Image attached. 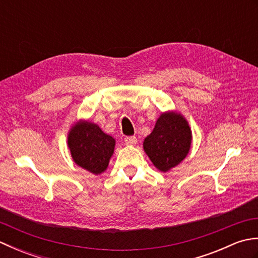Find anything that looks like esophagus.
Listing matches in <instances>:
<instances>
[{"label":"esophagus","instance_id":"1","mask_svg":"<svg viewBox=\"0 0 258 258\" xmlns=\"http://www.w3.org/2000/svg\"><path fill=\"white\" fill-rule=\"evenodd\" d=\"M124 141H125V144L130 146H134L136 143H138V139H136L135 136H127V138H125Z\"/></svg>","mask_w":258,"mask_h":258}]
</instances>
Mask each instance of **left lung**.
Listing matches in <instances>:
<instances>
[{
  "mask_svg": "<svg viewBox=\"0 0 258 258\" xmlns=\"http://www.w3.org/2000/svg\"><path fill=\"white\" fill-rule=\"evenodd\" d=\"M191 145V130L184 115L176 111L163 112L143 149L158 171L166 173L185 160Z\"/></svg>",
  "mask_w": 258,
  "mask_h": 258,
  "instance_id": "8db88e82",
  "label": "left lung"
}]
</instances>
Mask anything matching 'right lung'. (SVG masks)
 <instances>
[{"label":"right lung","mask_w":258,"mask_h":258,"mask_svg":"<svg viewBox=\"0 0 258 258\" xmlns=\"http://www.w3.org/2000/svg\"><path fill=\"white\" fill-rule=\"evenodd\" d=\"M68 146L74 163L94 175L105 172L115 149V139L97 124L79 119L68 133Z\"/></svg>","instance_id":"right-lung-1"}]
</instances>
